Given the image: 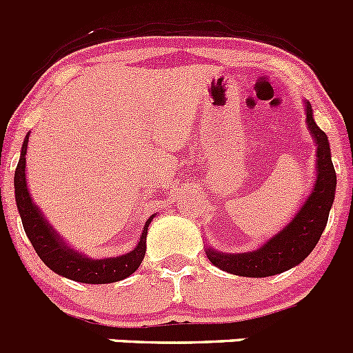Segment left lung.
Wrapping results in <instances>:
<instances>
[{"label": "left lung", "instance_id": "left-lung-1", "mask_svg": "<svg viewBox=\"0 0 353 353\" xmlns=\"http://www.w3.org/2000/svg\"><path fill=\"white\" fill-rule=\"evenodd\" d=\"M307 129L316 143V180L301 210L281 232L251 252L226 254L207 249V256L221 270L242 277H269L290 270L307 258L327 226L334 203L336 171L330 159L327 134L314 123L313 109L305 102Z\"/></svg>", "mask_w": 353, "mask_h": 353}]
</instances>
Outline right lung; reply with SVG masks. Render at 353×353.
Instances as JSON below:
<instances>
[{
    "label": "right lung",
    "instance_id": "right-lung-1",
    "mask_svg": "<svg viewBox=\"0 0 353 353\" xmlns=\"http://www.w3.org/2000/svg\"><path fill=\"white\" fill-rule=\"evenodd\" d=\"M30 134L24 138L23 150H21V159L15 168L14 187H15V203L21 214L24 232L30 239L31 245L40 256V260L48 265L52 272L72 279V281L86 283V285H105V283H117L129 277L138 270L145 258L146 251V233H148V224L152 223L154 215L148 217L145 223L143 233L139 236L138 244L132 251L127 254H121L117 258H102V260H92L77 251L70 249L63 242L58 233L52 230L48 219L43 217L40 208L31 201L30 191L26 187V150Z\"/></svg>",
    "mask_w": 353,
    "mask_h": 353
}]
</instances>
